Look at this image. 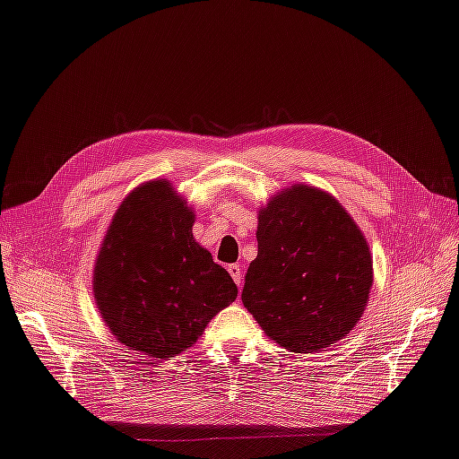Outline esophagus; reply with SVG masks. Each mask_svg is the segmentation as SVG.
<instances>
[{"label": "esophagus", "instance_id": "1", "mask_svg": "<svg viewBox=\"0 0 459 459\" xmlns=\"http://www.w3.org/2000/svg\"><path fill=\"white\" fill-rule=\"evenodd\" d=\"M228 272H230V275L233 278V281L238 283V288H241V283H244V278H241V265L231 264V265L228 267Z\"/></svg>", "mask_w": 459, "mask_h": 459}]
</instances>
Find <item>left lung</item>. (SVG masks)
<instances>
[{"label": "left lung", "instance_id": "obj_1", "mask_svg": "<svg viewBox=\"0 0 459 459\" xmlns=\"http://www.w3.org/2000/svg\"><path fill=\"white\" fill-rule=\"evenodd\" d=\"M241 301L281 348L311 353L348 335L374 283L369 246L333 195L296 184L257 213Z\"/></svg>", "mask_w": 459, "mask_h": 459}]
</instances>
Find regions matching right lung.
Returning a JSON list of instances; mask_svg holds the SVG:
<instances>
[{
	"label": "right lung",
	"instance_id": "right-lung-1",
	"mask_svg": "<svg viewBox=\"0 0 459 459\" xmlns=\"http://www.w3.org/2000/svg\"><path fill=\"white\" fill-rule=\"evenodd\" d=\"M195 213L168 179L145 181L111 220L93 267V298L119 343L174 358L238 296L231 275L194 239Z\"/></svg>",
	"mask_w": 459,
	"mask_h": 459
}]
</instances>
